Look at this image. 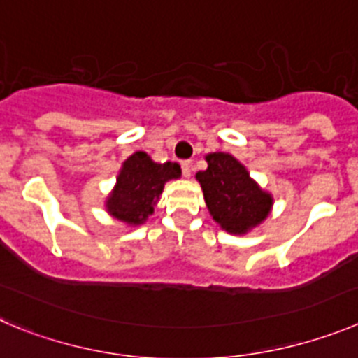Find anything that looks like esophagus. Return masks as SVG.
<instances>
[{"mask_svg":"<svg viewBox=\"0 0 358 358\" xmlns=\"http://www.w3.org/2000/svg\"><path fill=\"white\" fill-rule=\"evenodd\" d=\"M182 173H183V176H185V178H189V176H191V173H192V162H191V160H183V162H182Z\"/></svg>","mask_w":358,"mask_h":358,"instance_id":"34e87169","label":"esophagus"}]
</instances>
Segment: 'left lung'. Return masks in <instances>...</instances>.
Here are the masks:
<instances>
[{"label":"left lung","mask_w":358,"mask_h":358,"mask_svg":"<svg viewBox=\"0 0 358 358\" xmlns=\"http://www.w3.org/2000/svg\"><path fill=\"white\" fill-rule=\"evenodd\" d=\"M208 167L196 173L205 203L215 223L223 230L243 235L269 215L273 198L251 180L246 167L228 153L205 157Z\"/></svg>","instance_id":"8db88e82"}]
</instances>
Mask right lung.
<instances>
[{
    "label": "right lung",
    "mask_w": 358,
    "mask_h": 358,
    "mask_svg": "<svg viewBox=\"0 0 358 358\" xmlns=\"http://www.w3.org/2000/svg\"><path fill=\"white\" fill-rule=\"evenodd\" d=\"M178 164H157L144 151L123 162L114 191L107 198L108 214L128 224H143L159 201L167 180L180 178Z\"/></svg>",
    "instance_id": "1"
}]
</instances>
